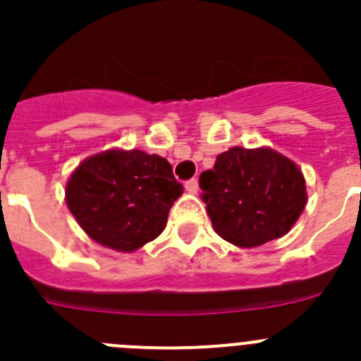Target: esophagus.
Segmentation results:
<instances>
[{
  "label": "esophagus",
  "instance_id": "obj_1",
  "mask_svg": "<svg viewBox=\"0 0 361 361\" xmlns=\"http://www.w3.org/2000/svg\"><path fill=\"white\" fill-rule=\"evenodd\" d=\"M186 191L188 193H193V195H195L197 191H199V180H197V178H191V180H188Z\"/></svg>",
  "mask_w": 361,
  "mask_h": 361
}]
</instances>
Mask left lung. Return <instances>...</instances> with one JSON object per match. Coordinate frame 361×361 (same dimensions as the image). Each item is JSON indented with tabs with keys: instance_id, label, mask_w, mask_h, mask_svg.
<instances>
[{
	"instance_id": "left-lung-1",
	"label": "left lung",
	"mask_w": 361,
	"mask_h": 361,
	"mask_svg": "<svg viewBox=\"0 0 361 361\" xmlns=\"http://www.w3.org/2000/svg\"><path fill=\"white\" fill-rule=\"evenodd\" d=\"M199 180L213 229L237 247L283 237L307 204L302 170L267 146L229 148Z\"/></svg>"
}]
</instances>
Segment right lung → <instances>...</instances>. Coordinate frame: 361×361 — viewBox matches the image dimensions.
Wrapping results in <instances>:
<instances>
[{
	"label": "right lung",
	"instance_id": "right-lung-1",
	"mask_svg": "<svg viewBox=\"0 0 361 361\" xmlns=\"http://www.w3.org/2000/svg\"><path fill=\"white\" fill-rule=\"evenodd\" d=\"M183 195L171 164L142 149L111 148L86 157L65 190L70 213L94 242L133 253L164 231Z\"/></svg>",
	"mask_w": 361,
	"mask_h": 361
}]
</instances>
